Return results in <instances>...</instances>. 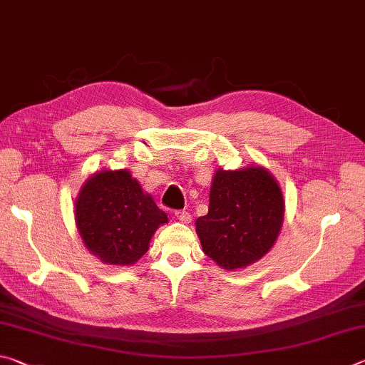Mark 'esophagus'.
I'll return each instance as SVG.
<instances>
[{"instance_id": "1", "label": "esophagus", "mask_w": 365, "mask_h": 365, "mask_svg": "<svg viewBox=\"0 0 365 365\" xmlns=\"http://www.w3.org/2000/svg\"><path fill=\"white\" fill-rule=\"evenodd\" d=\"M175 215H176V218L179 221L184 222V225H189V222L192 221V216H190L189 212H184V210H182V212H181V210H179V212H176Z\"/></svg>"}]
</instances>
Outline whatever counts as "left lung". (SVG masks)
Segmentation results:
<instances>
[{"instance_id": "obj_1", "label": "left lung", "mask_w": 365, "mask_h": 365, "mask_svg": "<svg viewBox=\"0 0 365 365\" xmlns=\"http://www.w3.org/2000/svg\"><path fill=\"white\" fill-rule=\"evenodd\" d=\"M284 212L282 190L263 166L218 168L210 189L208 213L197 218L195 231L207 257L222 269L235 271L271 250Z\"/></svg>"}]
</instances>
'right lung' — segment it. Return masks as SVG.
<instances>
[{
	"label": "right lung",
	"instance_id": "obj_1",
	"mask_svg": "<svg viewBox=\"0 0 365 365\" xmlns=\"http://www.w3.org/2000/svg\"><path fill=\"white\" fill-rule=\"evenodd\" d=\"M75 222L83 244L102 263L131 266L149 250L153 232L168 216L130 171L102 170L81 186Z\"/></svg>",
	"mask_w": 365,
	"mask_h": 365
}]
</instances>
